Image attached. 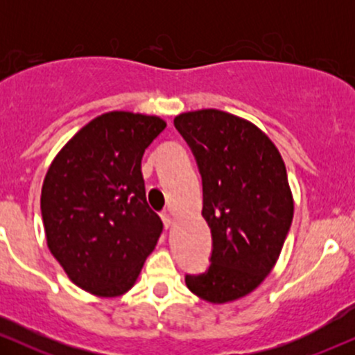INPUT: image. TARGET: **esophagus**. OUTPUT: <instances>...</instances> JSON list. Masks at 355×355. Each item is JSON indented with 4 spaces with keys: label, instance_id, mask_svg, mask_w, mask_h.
Returning <instances> with one entry per match:
<instances>
[{
    "label": "esophagus",
    "instance_id": "34e87169",
    "mask_svg": "<svg viewBox=\"0 0 355 355\" xmlns=\"http://www.w3.org/2000/svg\"><path fill=\"white\" fill-rule=\"evenodd\" d=\"M160 217H162V220H164V223H165V227H166V229H168V227L172 225V222H173L172 215H170L168 211H164V214H162Z\"/></svg>",
    "mask_w": 355,
    "mask_h": 355
}]
</instances>
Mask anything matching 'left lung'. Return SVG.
<instances>
[{"instance_id":"8db88e82","label":"left lung","mask_w":355,"mask_h":355,"mask_svg":"<svg viewBox=\"0 0 355 355\" xmlns=\"http://www.w3.org/2000/svg\"><path fill=\"white\" fill-rule=\"evenodd\" d=\"M202 175L210 266L187 287L211 304L255 291L274 268L294 217L287 170L274 141L248 120L197 110L175 116Z\"/></svg>"}]
</instances>
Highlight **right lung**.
I'll list each match as a JSON object with an SVG mask.
<instances>
[{"mask_svg":"<svg viewBox=\"0 0 355 355\" xmlns=\"http://www.w3.org/2000/svg\"><path fill=\"white\" fill-rule=\"evenodd\" d=\"M165 126L160 116L103 113L48 168L42 189L48 248L71 282L93 295L130 291L164 230L146 203L141 157Z\"/></svg>","mask_w":355,"mask_h":355,"instance_id":"obj_1","label":"right lung"}]
</instances>
